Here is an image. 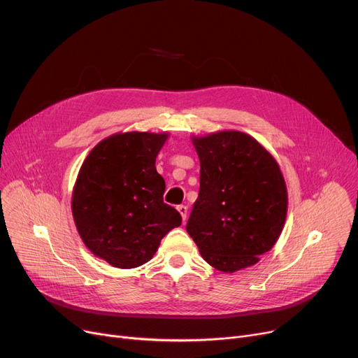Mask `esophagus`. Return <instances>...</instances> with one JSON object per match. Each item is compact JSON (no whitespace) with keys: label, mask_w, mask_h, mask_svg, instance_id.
<instances>
[{"label":"esophagus","mask_w":358,"mask_h":358,"mask_svg":"<svg viewBox=\"0 0 358 358\" xmlns=\"http://www.w3.org/2000/svg\"><path fill=\"white\" fill-rule=\"evenodd\" d=\"M177 210L180 212V215H181L182 220L185 222V219H187V206H184V204H180V206H177Z\"/></svg>","instance_id":"34e87169"}]
</instances>
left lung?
Here are the masks:
<instances>
[{
  "instance_id": "8db88e82",
  "label": "left lung",
  "mask_w": 358,
  "mask_h": 358,
  "mask_svg": "<svg viewBox=\"0 0 358 358\" xmlns=\"http://www.w3.org/2000/svg\"><path fill=\"white\" fill-rule=\"evenodd\" d=\"M193 145L200 159V192L187 232L219 271L257 264L274 247L287 215V189L277 161L238 130L193 138Z\"/></svg>"
}]
</instances>
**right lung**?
<instances>
[{"label": "right lung", "instance_id": "1", "mask_svg": "<svg viewBox=\"0 0 358 358\" xmlns=\"http://www.w3.org/2000/svg\"><path fill=\"white\" fill-rule=\"evenodd\" d=\"M166 134L126 131L92 148L72 193V216L85 247L117 268H135L181 224L164 203L165 181L155 159Z\"/></svg>", "mask_w": 358, "mask_h": 358}]
</instances>
